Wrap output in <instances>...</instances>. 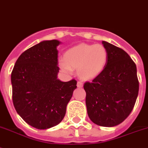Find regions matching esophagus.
<instances>
[{"instance_id": "esophagus-1", "label": "esophagus", "mask_w": 148, "mask_h": 148, "mask_svg": "<svg viewBox=\"0 0 148 148\" xmlns=\"http://www.w3.org/2000/svg\"><path fill=\"white\" fill-rule=\"evenodd\" d=\"M77 87L78 88H82L83 87V84L81 82H77Z\"/></svg>"}]
</instances>
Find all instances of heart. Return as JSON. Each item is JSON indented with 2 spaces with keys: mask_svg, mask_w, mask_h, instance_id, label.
I'll use <instances>...</instances> for the list:
<instances>
[{
  "mask_svg": "<svg viewBox=\"0 0 148 148\" xmlns=\"http://www.w3.org/2000/svg\"><path fill=\"white\" fill-rule=\"evenodd\" d=\"M107 60L108 52L103 45L82 43L67 50L59 66L67 75L78 68L77 73L82 79L91 80L103 72Z\"/></svg>",
  "mask_w": 148,
  "mask_h": 148,
  "instance_id": "obj_1",
  "label": "heart"
}]
</instances>
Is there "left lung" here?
I'll list each match as a JSON object with an SVG mask.
<instances>
[{
    "label": "left lung",
    "instance_id": "left-lung-1",
    "mask_svg": "<svg viewBox=\"0 0 148 148\" xmlns=\"http://www.w3.org/2000/svg\"><path fill=\"white\" fill-rule=\"evenodd\" d=\"M108 60L103 72L91 82L85 83L88 115L101 126L119 125L129 116L138 95L137 68L129 55L103 41Z\"/></svg>",
    "mask_w": 148,
    "mask_h": 148
}]
</instances>
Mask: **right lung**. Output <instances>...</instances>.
Returning <instances> with one entry per match:
<instances>
[{"label": "right lung", "instance_id": "1", "mask_svg": "<svg viewBox=\"0 0 148 148\" xmlns=\"http://www.w3.org/2000/svg\"><path fill=\"white\" fill-rule=\"evenodd\" d=\"M58 40L42 41L22 53L11 73L13 102L25 123L38 129L58 125L77 88L57 79Z\"/></svg>", "mask_w": 148, "mask_h": 148}]
</instances>
